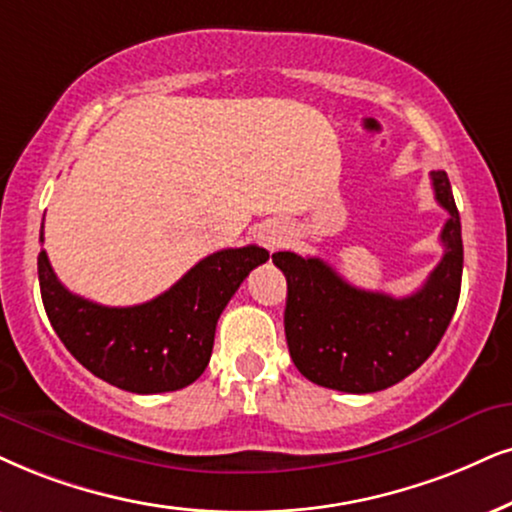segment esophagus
Here are the masks:
<instances>
[{"instance_id": "1", "label": "esophagus", "mask_w": 512, "mask_h": 512, "mask_svg": "<svg viewBox=\"0 0 512 512\" xmlns=\"http://www.w3.org/2000/svg\"><path fill=\"white\" fill-rule=\"evenodd\" d=\"M276 241H278V238H276V236H267V243L271 245V248H274V245H276Z\"/></svg>"}]
</instances>
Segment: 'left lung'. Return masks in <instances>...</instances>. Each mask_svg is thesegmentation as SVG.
Masks as SVG:
<instances>
[{
  "label": "left lung",
  "instance_id": "8db88e82",
  "mask_svg": "<svg viewBox=\"0 0 512 512\" xmlns=\"http://www.w3.org/2000/svg\"><path fill=\"white\" fill-rule=\"evenodd\" d=\"M435 198L449 212L444 257L409 297L354 288L319 257L274 252L288 281L286 340L304 378L331 390L366 394L397 385L435 352L456 312L463 276V238L444 170L430 172Z\"/></svg>",
  "mask_w": 512,
  "mask_h": 512
}]
</instances>
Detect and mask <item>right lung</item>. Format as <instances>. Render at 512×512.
<instances>
[{"mask_svg": "<svg viewBox=\"0 0 512 512\" xmlns=\"http://www.w3.org/2000/svg\"><path fill=\"white\" fill-rule=\"evenodd\" d=\"M267 260L269 252L260 245L212 252L163 295L134 307H103L73 295L56 278L44 250L37 274L51 326L87 371L120 390L158 394L200 378L219 314L245 276Z\"/></svg>", "mask_w": 512, "mask_h": 512, "instance_id": "add662e5", "label": "right lung"}]
</instances>
